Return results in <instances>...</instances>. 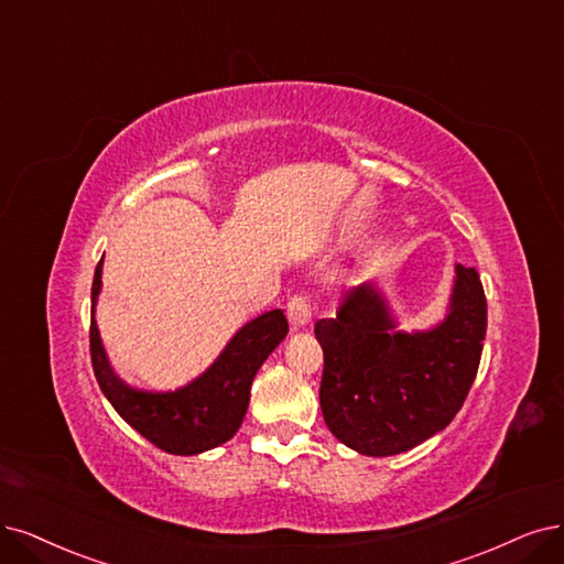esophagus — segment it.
<instances>
[{
  "label": "esophagus",
  "instance_id": "esophagus-1",
  "mask_svg": "<svg viewBox=\"0 0 564 564\" xmlns=\"http://www.w3.org/2000/svg\"><path fill=\"white\" fill-rule=\"evenodd\" d=\"M288 318H290V323H293V327H306L311 323V304L304 295L290 297Z\"/></svg>",
  "mask_w": 564,
  "mask_h": 564
}]
</instances>
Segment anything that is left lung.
<instances>
[{"label":"left lung","instance_id":"obj_1","mask_svg":"<svg viewBox=\"0 0 564 564\" xmlns=\"http://www.w3.org/2000/svg\"><path fill=\"white\" fill-rule=\"evenodd\" d=\"M486 323L481 279L465 264H455L444 321L427 329H398L373 283L348 290L337 316L316 323L329 432L371 457L404 453L442 432L474 383Z\"/></svg>","mask_w":564,"mask_h":564}]
</instances>
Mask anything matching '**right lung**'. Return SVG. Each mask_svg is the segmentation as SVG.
<instances>
[{
  "mask_svg": "<svg viewBox=\"0 0 564 564\" xmlns=\"http://www.w3.org/2000/svg\"><path fill=\"white\" fill-rule=\"evenodd\" d=\"M101 264L104 258L93 281L90 356L104 398L124 423L172 455H197L232 440L243 423L258 369L288 335L283 311H267L239 327L220 356L191 383L176 390L134 388L113 371L99 337L95 308L101 293Z\"/></svg>",
  "mask_w": 564,
  "mask_h": 564,
  "instance_id": "1",
  "label": "right lung"
}]
</instances>
